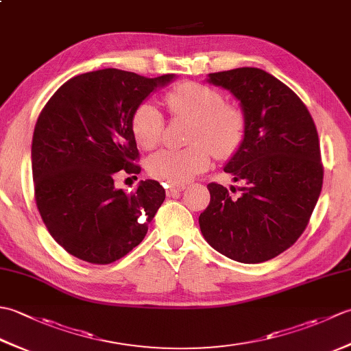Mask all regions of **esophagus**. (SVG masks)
Returning a JSON list of instances; mask_svg holds the SVG:
<instances>
[{
  "mask_svg": "<svg viewBox=\"0 0 351 351\" xmlns=\"http://www.w3.org/2000/svg\"><path fill=\"white\" fill-rule=\"evenodd\" d=\"M184 189H185V185H167V190H166V193H167V196L170 197V196H176V195H180L181 191H184Z\"/></svg>",
  "mask_w": 351,
  "mask_h": 351,
  "instance_id": "34e87169",
  "label": "esophagus"
}]
</instances>
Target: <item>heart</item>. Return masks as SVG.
Masks as SVG:
<instances>
[{
	"label": "heart",
	"instance_id": "b5f03b06",
	"mask_svg": "<svg viewBox=\"0 0 351 351\" xmlns=\"http://www.w3.org/2000/svg\"><path fill=\"white\" fill-rule=\"evenodd\" d=\"M173 119H191L182 149H162L147 160L149 175L171 185H184L215 158L234 156L244 141L247 119L244 111L228 104L219 88L197 81H184L164 96ZM164 116L152 102H141L131 119L136 141L145 149L158 146L164 136Z\"/></svg>",
	"mask_w": 351,
	"mask_h": 351
}]
</instances>
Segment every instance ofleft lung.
Instances as JSON below:
<instances>
[{
	"instance_id": "1",
	"label": "left lung",
	"mask_w": 351,
	"mask_h": 351,
	"mask_svg": "<svg viewBox=\"0 0 351 351\" xmlns=\"http://www.w3.org/2000/svg\"><path fill=\"white\" fill-rule=\"evenodd\" d=\"M210 83L240 99L247 119L243 145L225 171L235 187L208 184L211 200L199 215L205 240L223 255L258 264L280 255L306 229L323 187L314 119L288 86L258 68L210 73Z\"/></svg>"
}]
</instances>
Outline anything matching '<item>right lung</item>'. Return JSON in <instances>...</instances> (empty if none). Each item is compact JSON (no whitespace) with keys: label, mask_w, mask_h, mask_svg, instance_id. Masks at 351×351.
Masks as SVG:
<instances>
[{"label":"right lung","mask_w":351,"mask_h":351,"mask_svg":"<svg viewBox=\"0 0 351 351\" xmlns=\"http://www.w3.org/2000/svg\"><path fill=\"white\" fill-rule=\"evenodd\" d=\"M173 77L113 68L81 73L40 111L32 145L34 200L51 237L72 256L111 264L145 238L166 191L147 180L126 195L114 178L140 173L132 114Z\"/></svg>","instance_id":"add662e5"}]
</instances>
